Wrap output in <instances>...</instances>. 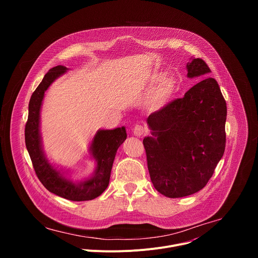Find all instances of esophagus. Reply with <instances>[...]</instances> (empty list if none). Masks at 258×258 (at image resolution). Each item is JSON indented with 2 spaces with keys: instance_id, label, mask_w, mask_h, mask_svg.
<instances>
[{
  "instance_id": "34e87169",
  "label": "esophagus",
  "mask_w": 258,
  "mask_h": 258,
  "mask_svg": "<svg viewBox=\"0 0 258 258\" xmlns=\"http://www.w3.org/2000/svg\"><path fill=\"white\" fill-rule=\"evenodd\" d=\"M134 134L138 137H141L143 135L146 134V128L143 126V125H137L135 128H134Z\"/></svg>"
}]
</instances>
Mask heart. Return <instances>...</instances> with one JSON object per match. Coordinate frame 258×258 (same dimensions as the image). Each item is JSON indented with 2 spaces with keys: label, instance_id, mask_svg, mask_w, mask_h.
Wrapping results in <instances>:
<instances>
[{
  "label": "heart",
  "instance_id": "heart-1",
  "mask_svg": "<svg viewBox=\"0 0 258 258\" xmlns=\"http://www.w3.org/2000/svg\"><path fill=\"white\" fill-rule=\"evenodd\" d=\"M165 75L163 73H158L155 75L152 79V85H156L159 83ZM176 91V82L172 78L165 79L154 91L151 100H150V106L152 110H159L163 108L173 97L174 93Z\"/></svg>",
  "mask_w": 258,
  "mask_h": 258
}]
</instances>
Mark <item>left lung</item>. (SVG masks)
<instances>
[{
    "label": "left lung",
    "mask_w": 258,
    "mask_h": 258,
    "mask_svg": "<svg viewBox=\"0 0 258 258\" xmlns=\"http://www.w3.org/2000/svg\"><path fill=\"white\" fill-rule=\"evenodd\" d=\"M187 70L189 79L211 72L200 58H192ZM226 119L227 103L212 78L149 115L153 137L143 144L151 181L160 194L179 198L206 186L225 152Z\"/></svg>",
    "instance_id": "left-lung-1"
}]
</instances>
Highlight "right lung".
<instances>
[{"mask_svg":"<svg viewBox=\"0 0 258 258\" xmlns=\"http://www.w3.org/2000/svg\"><path fill=\"white\" fill-rule=\"evenodd\" d=\"M66 70L67 68L62 65L51 68L39 87L32 93L28 104V118L24 131L25 145L34 171L48 191L67 200L87 201L97 198L108 187L117 149L126 139V132L124 126L97 132L90 147L97 166L93 175L88 179L79 182L67 179L61 171L49 163L43 151L40 134L41 106L47 89L57 78L64 75Z\"/></svg>","mask_w":258,"mask_h":258,"instance_id":"add662e5","label":"right lung"}]
</instances>
